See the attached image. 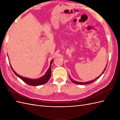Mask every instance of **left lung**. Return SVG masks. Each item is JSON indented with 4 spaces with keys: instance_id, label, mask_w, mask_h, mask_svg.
Returning <instances> with one entry per match:
<instances>
[{
    "instance_id": "1",
    "label": "left lung",
    "mask_w": 120,
    "mask_h": 120,
    "mask_svg": "<svg viewBox=\"0 0 120 120\" xmlns=\"http://www.w3.org/2000/svg\"><path fill=\"white\" fill-rule=\"evenodd\" d=\"M107 64L106 65V68H105L104 69V71H103V72L101 74V75H99V77H98V78H97L96 79H93V80H92V81H89V82H77V81H74V80H72V79L71 78V77H70V76H69V77H70V79H71V82H73V83H75V84H77V85H86V84H88V83H92L93 82H94V81H95L97 79H99L101 76L102 75V74L104 73V71H105V70H106V68H107Z\"/></svg>"
}]
</instances>
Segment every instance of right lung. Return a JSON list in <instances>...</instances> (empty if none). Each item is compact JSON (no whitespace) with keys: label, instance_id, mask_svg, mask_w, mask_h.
<instances>
[{"label":"right lung","instance_id":"right-lung-1","mask_svg":"<svg viewBox=\"0 0 120 120\" xmlns=\"http://www.w3.org/2000/svg\"><path fill=\"white\" fill-rule=\"evenodd\" d=\"M53 60H52L50 61V64L49 68L48 70V71H46L45 72V74L42 76V77L37 79H31L30 78H27L25 77H22L19 75H18L16 72L13 70V69L12 68L11 66H10L11 68L12 71L14 74H15L16 76H17L18 77L20 78L22 80L26 83H27V85H30V86H40V85H42L45 84V83H46L48 82L49 80V78H50V76H51V64Z\"/></svg>","mask_w":120,"mask_h":120}]
</instances>
